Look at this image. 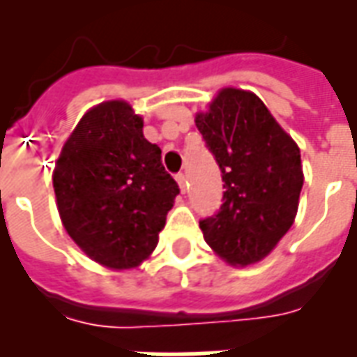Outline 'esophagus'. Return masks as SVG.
<instances>
[{
	"label": "esophagus",
	"instance_id": "obj_1",
	"mask_svg": "<svg viewBox=\"0 0 357 357\" xmlns=\"http://www.w3.org/2000/svg\"><path fill=\"white\" fill-rule=\"evenodd\" d=\"M176 181H178L181 192H185V189H187V176H185L183 172L176 174Z\"/></svg>",
	"mask_w": 357,
	"mask_h": 357
}]
</instances>
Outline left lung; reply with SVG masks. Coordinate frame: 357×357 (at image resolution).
<instances>
[{
    "label": "left lung",
    "instance_id": "obj_1",
    "mask_svg": "<svg viewBox=\"0 0 357 357\" xmlns=\"http://www.w3.org/2000/svg\"><path fill=\"white\" fill-rule=\"evenodd\" d=\"M196 128L222 172V206L200 220L206 243L231 265L271 254L293 226L304 174L296 142L252 92L222 89Z\"/></svg>",
    "mask_w": 357,
    "mask_h": 357
}]
</instances>
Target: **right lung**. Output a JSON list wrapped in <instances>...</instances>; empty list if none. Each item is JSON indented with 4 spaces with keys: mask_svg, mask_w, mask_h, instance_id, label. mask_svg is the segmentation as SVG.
Listing matches in <instances>:
<instances>
[{
    "mask_svg": "<svg viewBox=\"0 0 357 357\" xmlns=\"http://www.w3.org/2000/svg\"><path fill=\"white\" fill-rule=\"evenodd\" d=\"M64 229L91 259L133 268L155 250L179 195L159 146L122 100L100 103L75 126L53 172Z\"/></svg>",
    "mask_w": 357,
    "mask_h": 357,
    "instance_id": "obj_1",
    "label": "right lung"
}]
</instances>
